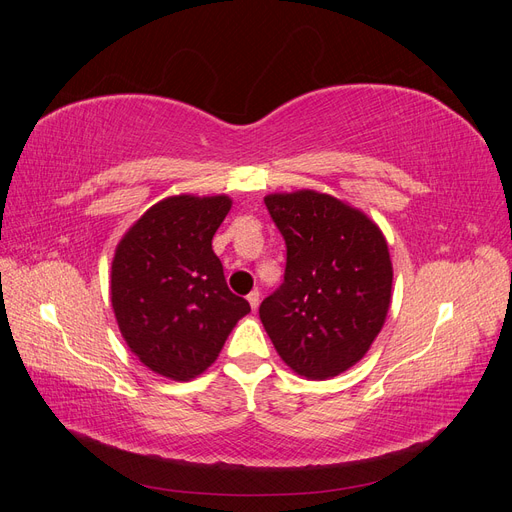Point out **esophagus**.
<instances>
[{"mask_svg":"<svg viewBox=\"0 0 512 512\" xmlns=\"http://www.w3.org/2000/svg\"><path fill=\"white\" fill-rule=\"evenodd\" d=\"M247 301H250L252 309H254V312H256L258 305H260V292H258V290H252L250 294H247Z\"/></svg>","mask_w":512,"mask_h":512,"instance_id":"1","label":"esophagus"}]
</instances>
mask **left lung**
I'll return each mask as SVG.
<instances>
[{
    "label": "left lung",
    "instance_id": "left-lung-1",
    "mask_svg": "<svg viewBox=\"0 0 512 512\" xmlns=\"http://www.w3.org/2000/svg\"><path fill=\"white\" fill-rule=\"evenodd\" d=\"M265 205L286 241V271L260 320L299 376H339L363 359L391 307L389 245L363 211L329 194H269Z\"/></svg>",
    "mask_w": 512,
    "mask_h": 512
}]
</instances>
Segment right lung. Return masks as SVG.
Here are the masks:
<instances>
[{"label": "right lung", "instance_id": "1", "mask_svg": "<svg viewBox=\"0 0 512 512\" xmlns=\"http://www.w3.org/2000/svg\"><path fill=\"white\" fill-rule=\"evenodd\" d=\"M228 196H170L147 209L119 241L111 303L138 361L170 380L203 374L250 303L232 294L213 235Z\"/></svg>", "mask_w": 512, "mask_h": 512}]
</instances>
